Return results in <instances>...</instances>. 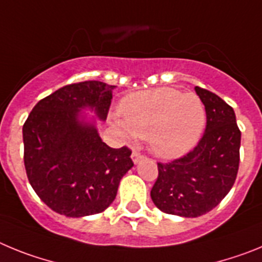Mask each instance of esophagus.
I'll list each match as a JSON object with an SVG mask.
<instances>
[{"label":"esophagus","mask_w":262,"mask_h":262,"mask_svg":"<svg viewBox=\"0 0 262 262\" xmlns=\"http://www.w3.org/2000/svg\"><path fill=\"white\" fill-rule=\"evenodd\" d=\"M131 159H133L134 164H138L140 160L144 159V156H143V155H140V154H138V152H133V155H131Z\"/></svg>","instance_id":"34e87169"}]
</instances>
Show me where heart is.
Returning <instances> with one entry per match:
<instances>
[{
    "instance_id": "heart-1",
    "label": "heart",
    "mask_w": 262,
    "mask_h": 262,
    "mask_svg": "<svg viewBox=\"0 0 262 262\" xmlns=\"http://www.w3.org/2000/svg\"><path fill=\"white\" fill-rule=\"evenodd\" d=\"M121 117L111 123L127 142L139 136L161 159H177L191 151L206 128L207 115L201 98L173 88H156L129 94L120 103Z\"/></svg>"
}]
</instances>
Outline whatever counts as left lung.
<instances>
[{"instance_id": "8db88e82", "label": "left lung", "mask_w": 262, "mask_h": 262, "mask_svg": "<svg viewBox=\"0 0 262 262\" xmlns=\"http://www.w3.org/2000/svg\"><path fill=\"white\" fill-rule=\"evenodd\" d=\"M206 108L207 124L201 142L186 156L157 164L151 190L163 212L196 217L216 207L233 186L239 169L240 133L235 111L221 97L195 86Z\"/></svg>"}]
</instances>
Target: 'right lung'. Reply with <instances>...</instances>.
Returning a JSON list of instances; mask_svg holds the SVG:
<instances>
[{
	"instance_id": "add662e5",
	"label": "right lung",
	"mask_w": 262,
	"mask_h": 262,
	"mask_svg": "<svg viewBox=\"0 0 262 262\" xmlns=\"http://www.w3.org/2000/svg\"><path fill=\"white\" fill-rule=\"evenodd\" d=\"M114 89L101 81L67 85L39 101L23 124L27 178L57 214L82 217L105 211L134 166L131 151L110 148L97 128L98 120H106Z\"/></svg>"
}]
</instances>
